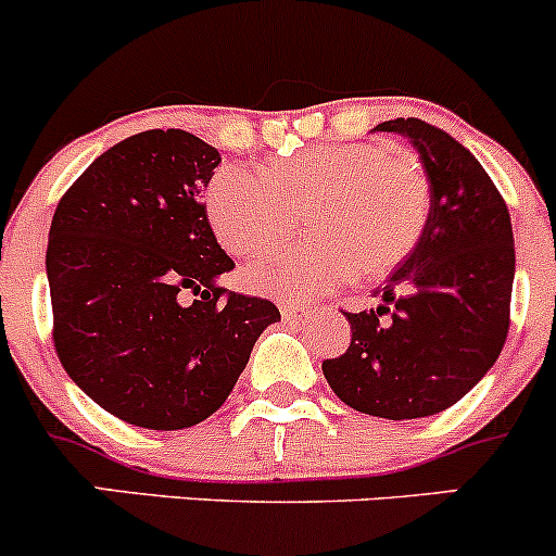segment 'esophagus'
I'll return each instance as SVG.
<instances>
[{
	"label": "esophagus",
	"instance_id": "obj_1",
	"mask_svg": "<svg viewBox=\"0 0 556 556\" xmlns=\"http://www.w3.org/2000/svg\"><path fill=\"white\" fill-rule=\"evenodd\" d=\"M279 312H282L285 323H293V319H299L301 314H304V309H301V306L288 304V301H282V304H279Z\"/></svg>",
	"mask_w": 556,
	"mask_h": 556
}]
</instances>
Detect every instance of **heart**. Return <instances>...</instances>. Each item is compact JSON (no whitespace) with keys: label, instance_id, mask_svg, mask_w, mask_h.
<instances>
[{"label":"heart","instance_id":"1","mask_svg":"<svg viewBox=\"0 0 556 556\" xmlns=\"http://www.w3.org/2000/svg\"><path fill=\"white\" fill-rule=\"evenodd\" d=\"M304 210L306 242L271 252L247 268V282L285 301H306L374 279L414 250L430 210L428 174L417 159L382 144H312L261 174L226 166L206 188L217 242L250 257L279 244Z\"/></svg>","mask_w":556,"mask_h":556}]
</instances>
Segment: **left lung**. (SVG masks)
I'll return each instance as SVG.
<instances>
[{"instance_id":"8db88e82","label":"left lung","mask_w":556,"mask_h":556,"mask_svg":"<svg viewBox=\"0 0 556 556\" xmlns=\"http://www.w3.org/2000/svg\"><path fill=\"white\" fill-rule=\"evenodd\" d=\"M374 131L406 137L430 182L425 231L377 290V309L344 312L352 341L323 363L355 412L417 419L454 406L495 366L508 336L514 231L490 174L457 139L419 117Z\"/></svg>"}]
</instances>
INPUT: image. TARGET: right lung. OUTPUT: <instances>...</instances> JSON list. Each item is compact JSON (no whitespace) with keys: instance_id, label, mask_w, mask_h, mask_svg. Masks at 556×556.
<instances>
[{"instance_id":"1","label":"right lung","mask_w":556,"mask_h":556,"mask_svg":"<svg viewBox=\"0 0 556 556\" xmlns=\"http://www.w3.org/2000/svg\"><path fill=\"white\" fill-rule=\"evenodd\" d=\"M217 166L220 153L188 131L134 134L77 177L50 223L55 355L91 401L137 428L212 417L257 336L279 323L271 301L217 288L233 268L201 201Z\"/></svg>"}]
</instances>
